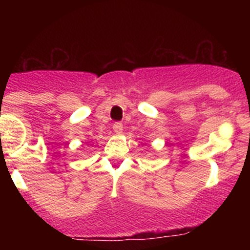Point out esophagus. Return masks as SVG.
Returning a JSON list of instances; mask_svg holds the SVG:
<instances>
[{
	"label": "esophagus",
	"instance_id": "34e87169",
	"mask_svg": "<svg viewBox=\"0 0 250 250\" xmlns=\"http://www.w3.org/2000/svg\"><path fill=\"white\" fill-rule=\"evenodd\" d=\"M112 129H113V132H115L117 135L122 134V133H123V125H122V123H120V122H116L115 125H113Z\"/></svg>",
	"mask_w": 250,
	"mask_h": 250
}]
</instances>
